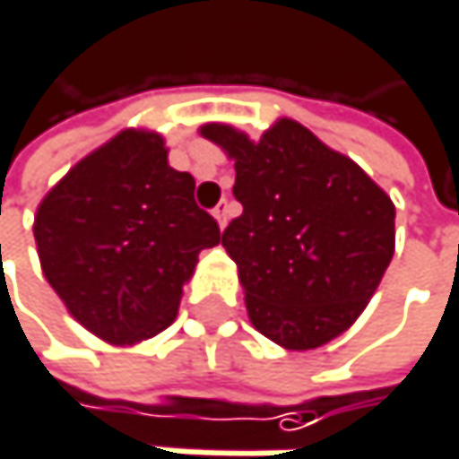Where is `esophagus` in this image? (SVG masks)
<instances>
[{"instance_id":"34e87169","label":"esophagus","mask_w":459,"mask_h":459,"mask_svg":"<svg viewBox=\"0 0 459 459\" xmlns=\"http://www.w3.org/2000/svg\"><path fill=\"white\" fill-rule=\"evenodd\" d=\"M229 212H230L229 202H221V204L212 210V215H215V221H218V226H221V229H226V223H229Z\"/></svg>"}]
</instances>
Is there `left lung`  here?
<instances>
[{"label": "left lung", "instance_id": "1", "mask_svg": "<svg viewBox=\"0 0 459 459\" xmlns=\"http://www.w3.org/2000/svg\"><path fill=\"white\" fill-rule=\"evenodd\" d=\"M202 135L236 161L244 212L223 230L260 334L311 351L345 332L394 257V202L348 156L292 119L257 143L229 125Z\"/></svg>", "mask_w": 459, "mask_h": 459}]
</instances>
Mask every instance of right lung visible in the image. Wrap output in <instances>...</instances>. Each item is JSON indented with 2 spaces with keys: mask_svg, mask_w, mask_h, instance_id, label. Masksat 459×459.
Instances as JSON below:
<instances>
[{
  "mask_svg": "<svg viewBox=\"0 0 459 459\" xmlns=\"http://www.w3.org/2000/svg\"><path fill=\"white\" fill-rule=\"evenodd\" d=\"M194 188L156 133L127 130L47 194L34 221L42 271L82 326L138 342L172 324L199 252L221 241Z\"/></svg>",
  "mask_w": 459,
  "mask_h": 459,
  "instance_id": "add662e5",
  "label": "right lung"
}]
</instances>
